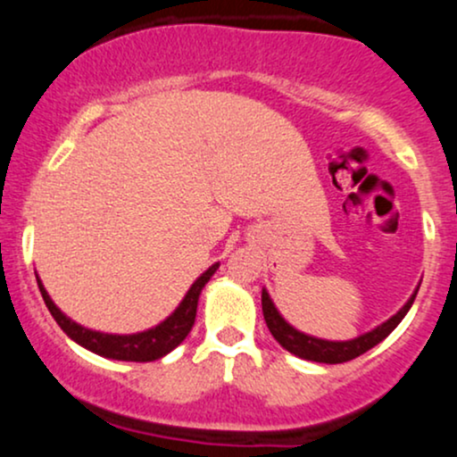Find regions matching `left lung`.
<instances>
[{"label": "left lung", "mask_w": 457, "mask_h": 457, "mask_svg": "<svg viewBox=\"0 0 457 457\" xmlns=\"http://www.w3.org/2000/svg\"><path fill=\"white\" fill-rule=\"evenodd\" d=\"M419 286H421V283H419ZM419 286L414 287L411 298L403 303V307L400 309V312L393 313L386 322L378 324L376 328L367 330V333L359 335V337L345 339V342L320 339V337H313V335H307V333H303V330L292 327V324L281 316L279 309L275 307V303H272V298L269 292H266V287H262V312H264L266 327H269L270 335L283 345V348L287 350V353L296 354L298 359L335 365V363H345V361L356 359V356H361L363 353H367V350L374 348V345H378L385 337H389L391 330L402 322L403 316L408 313V309L412 307L414 296H417V292H419Z\"/></svg>", "instance_id": "1"}]
</instances>
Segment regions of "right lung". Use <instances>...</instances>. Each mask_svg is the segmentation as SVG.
Wrapping results in <instances>:
<instances>
[{"label": "right lung", "mask_w": 457, "mask_h": 457, "mask_svg": "<svg viewBox=\"0 0 457 457\" xmlns=\"http://www.w3.org/2000/svg\"><path fill=\"white\" fill-rule=\"evenodd\" d=\"M219 262L212 264L211 269L197 277L193 281V286L188 287L185 298L180 301V305L174 309L171 316H167L161 324L152 327L148 330H141V333L133 335H112V333H101V330H92L77 324L75 320H71L62 312L60 307L51 301L49 292L45 290L43 281L36 275L38 281L40 295L45 298V305L49 307L51 316L55 318V322L60 324V328L64 330L72 342L83 345L86 350H90L94 354H101L104 359H115V361H135V363H148V361H156L161 356L170 354L176 345L185 342L188 330L193 328L197 316V301L202 295L204 286L211 281V277L217 272Z\"/></svg>", "instance_id": "obj_1"}]
</instances>
